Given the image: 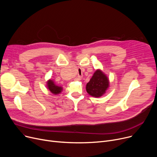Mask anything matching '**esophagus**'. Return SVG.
I'll return each instance as SVG.
<instances>
[{
    "label": "esophagus",
    "mask_w": 157,
    "mask_h": 157,
    "mask_svg": "<svg viewBox=\"0 0 157 157\" xmlns=\"http://www.w3.org/2000/svg\"><path fill=\"white\" fill-rule=\"evenodd\" d=\"M82 79V77L81 76H77V77L76 78V80H78V81H79V80H80Z\"/></svg>",
    "instance_id": "1"
}]
</instances>
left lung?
<instances>
[{
	"instance_id": "1",
	"label": "left lung",
	"mask_w": 157,
	"mask_h": 157,
	"mask_svg": "<svg viewBox=\"0 0 157 157\" xmlns=\"http://www.w3.org/2000/svg\"><path fill=\"white\" fill-rule=\"evenodd\" d=\"M107 76L100 70H97L86 85L87 93L95 98L102 96L109 87Z\"/></svg>"
}]
</instances>
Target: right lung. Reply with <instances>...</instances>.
Returning <instances> with one entry per match:
<instances>
[{
    "mask_svg": "<svg viewBox=\"0 0 157 157\" xmlns=\"http://www.w3.org/2000/svg\"><path fill=\"white\" fill-rule=\"evenodd\" d=\"M47 86H48L47 87L48 88V89L51 92V93H52L53 94H55V95L60 94L63 90L62 87L56 85L54 82V81L52 80L51 79L49 80L47 82Z\"/></svg>",
    "mask_w": 157,
    "mask_h": 157,
    "instance_id": "right-lung-1",
    "label": "right lung"
}]
</instances>
